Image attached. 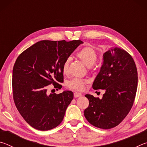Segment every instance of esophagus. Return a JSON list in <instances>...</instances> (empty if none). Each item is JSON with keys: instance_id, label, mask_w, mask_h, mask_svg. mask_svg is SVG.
Instances as JSON below:
<instances>
[{"instance_id": "1", "label": "esophagus", "mask_w": 147, "mask_h": 147, "mask_svg": "<svg viewBox=\"0 0 147 147\" xmlns=\"http://www.w3.org/2000/svg\"><path fill=\"white\" fill-rule=\"evenodd\" d=\"M82 96V94L80 93H77V92H75V93H74V96L75 98H77V97H80V96Z\"/></svg>"}]
</instances>
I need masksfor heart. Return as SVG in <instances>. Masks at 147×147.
Segmentation results:
<instances>
[{"instance_id": "1", "label": "heart", "mask_w": 147, "mask_h": 147, "mask_svg": "<svg viewBox=\"0 0 147 147\" xmlns=\"http://www.w3.org/2000/svg\"><path fill=\"white\" fill-rule=\"evenodd\" d=\"M76 56L83 62L84 65L88 67L93 65L97 59V54H96V51L91 47H85L80 50L77 53ZM69 61V59H67L63 64L62 71L63 74H66L67 72ZM86 84L87 80H86L74 78L68 81L66 85L69 89L77 91H82L85 89V85Z\"/></svg>"}]
</instances>
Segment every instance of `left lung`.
Returning <instances> with one entry per match:
<instances>
[{
	"label": "left lung",
	"mask_w": 147,
	"mask_h": 147,
	"mask_svg": "<svg viewBox=\"0 0 147 147\" xmlns=\"http://www.w3.org/2000/svg\"><path fill=\"white\" fill-rule=\"evenodd\" d=\"M138 71L130 54L117 47L103 54V65L93 84L104 89L102 98L87 94L89 104L84 116L95 127L109 129L117 126L132 107L138 88Z\"/></svg>",
	"instance_id": "8db88e82"
}]
</instances>
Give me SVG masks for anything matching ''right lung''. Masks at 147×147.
<instances>
[{
    "label": "right lung",
    "mask_w": 147,
    "mask_h": 147,
    "mask_svg": "<svg viewBox=\"0 0 147 147\" xmlns=\"http://www.w3.org/2000/svg\"><path fill=\"white\" fill-rule=\"evenodd\" d=\"M71 41L43 40L37 42L18 56L13 69V100L19 112L32 127L45 131L56 128L63 121L73 99V93H47L53 84L61 89L62 67L80 45Z\"/></svg>",
    "instance_id": "add662e5"
}]
</instances>
